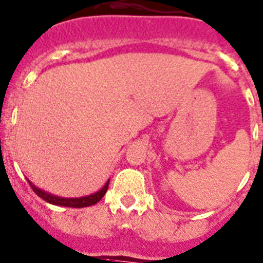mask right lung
<instances>
[{
  "mask_svg": "<svg viewBox=\"0 0 263 263\" xmlns=\"http://www.w3.org/2000/svg\"><path fill=\"white\" fill-rule=\"evenodd\" d=\"M30 182V181H28ZM31 187H32L33 192L37 194L40 198H43L44 201H47L48 203H52V204H57V206H65V207H76V209H81V207H87V206H92V204L98 203L100 199L104 197V194L107 193L108 190V185H109V181L102 187V189L99 190V192L93 193L91 196L87 197H82V198H61V197H56V196H52L49 193L44 192V190L39 189L36 187L35 185L31 184Z\"/></svg>",
  "mask_w": 263,
  "mask_h": 263,
  "instance_id": "1",
  "label": "right lung"
}]
</instances>
